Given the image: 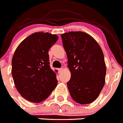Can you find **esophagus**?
I'll use <instances>...</instances> for the list:
<instances>
[{
    "label": "esophagus",
    "instance_id": "esophagus-1",
    "mask_svg": "<svg viewBox=\"0 0 123 123\" xmlns=\"http://www.w3.org/2000/svg\"><path fill=\"white\" fill-rule=\"evenodd\" d=\"M62 71H63V69H62V68L58 69V72H59V74H60Z\"/></svg>",
    "mask_w": 123,
    "mask_h": 123
}]
</instances>
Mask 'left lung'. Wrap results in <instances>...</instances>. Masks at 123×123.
<instances>
[{
    "mask_svg": "<svg viewBox=\"0 0 123 123\" xmlns=\"http://www.w3.org/2000/svg\"><path fill=\"white\" fill-rule=\"evenodd\" d=\"M71 77L67 86L72 98L80 104H88L99 96L105 82L106 64L100 45L82 31L62 34Z\"/></svg>",
    "mask_w": 123,
    "mask_h": 123,
    "instance_id": "left-lung-1",
    "label": "left lung"
}]
</instances>
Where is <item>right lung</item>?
I'll use <instances>...</instances> for the list:
<instances>
[{"mask_svg": "<svg viewBox=\"0 0 123 123\" xmlns=\"http://www.w3.org/2000/svg\"><path fill=\"white\" fill-rule=\"evenodd\" d=\"M58 36L36 32L23 40L12 59V75L23 98L34 103L45 100L57 85L56 74L51 69L49 49Z\"/></svg>", "mask_w": 123, "mask_h": 123, "instance_id": "right-lung-1", "label": "right lung"}]
</instances>
